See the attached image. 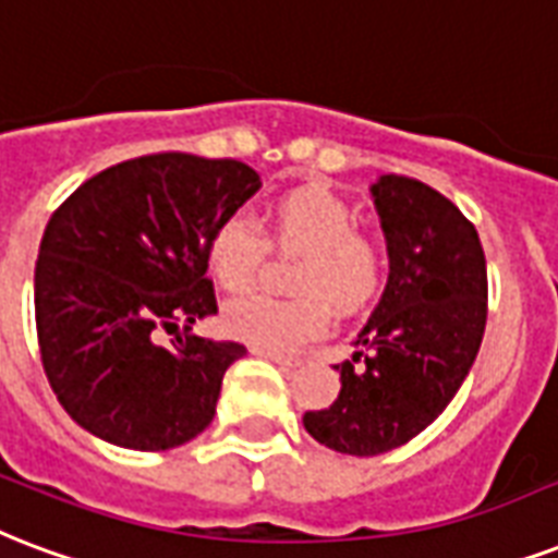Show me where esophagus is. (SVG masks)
Returning a JSON list of instances; mask_svg holds the SVG:
<instances>
[{
    "label": "esophagus",
    "mask_w": 558,
    "mask_h": 558,
    "mask_svg": "<svg viewBox=\"0 0 558 558\" xmlns=\"http://www.w3.org/2000/svg\"><path fill=\"white\" fill-rule=\"evenodd\" d=\"M254 354L266 356V360H271V363H278L280 368H295V365H301V360H298V356L278 354V351H266V348H254Z\"/></svg>",
    "instance_id": "obj_1"
}]
</instances>
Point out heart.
I'll use <instances>...</instances> for the list:
<instances>
[{
    "label": "heart",
    "instance_id": "heart-1",
    "mask_svg": "<svg viewBox=\"0 0 558 558\" xmlns=\"http://www.w3.org/2000/svg\"><path fill=\"white\" fill-rule=\"evenodd\" d=\"M301 254L289 287L295 298L248 295L228 304L225 330L266 351H292L318 336L330 307L354 316L372 307L389 280V245L380 233L356 228L354 207L325 186L280 193L266 210V236L245 213H231L207 242V266L228 292H245L257 280L269 246Z\"/></svg>",
    "mask_w": 558,
    "mask_h": 558
}]
</instances>
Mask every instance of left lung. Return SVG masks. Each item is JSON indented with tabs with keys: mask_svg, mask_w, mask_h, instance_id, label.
<instances>
[{
	"mask_svg": "<svg viewBox=\"0 0 558 558\" xmlns=\"http://www.w3.org/2000/svg\"><path fill=\"white\" fill-rule=\"evenodd\" d=\"M372 195L389 283L354 360L336 365V401L304 412L318 445L351 457L401 448L439 418L474 365L488 316L486 254L457 204L407 175H383Z\"/></svg>",
	"mask_w": 558,
	"mask_h": 558,
	"instance_id": "obj_1",
	"label": "left lung"
}]
</instances>
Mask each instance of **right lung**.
I'll list each match as a JSON object with an SVG mask.
<instances>
[{
  "mask_svg": "<svg viewBox=\"0 0 558 558\" xmlns=\"http://www.w3.org/2000/svg\"><path fill=\"white\" fill-rule=\"evenodd\" d=\"M260 190L251 166L163 151L93 175L52 213L34 269L43 372L72 418L128 450H169L216 415L240 342L190 336L216 313L207 242ZM185 325L160 347L156 333Z\"/></svg>",
  "mask_w": 558,
  "mask_h": 558,
  "instance_id": "obj_1",
  "label": "right lung"
}]
</instances>
